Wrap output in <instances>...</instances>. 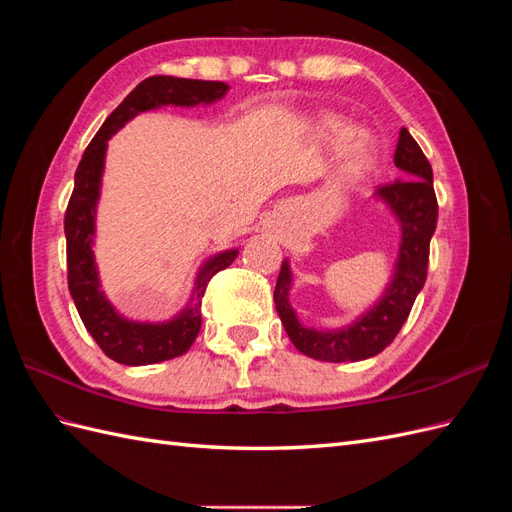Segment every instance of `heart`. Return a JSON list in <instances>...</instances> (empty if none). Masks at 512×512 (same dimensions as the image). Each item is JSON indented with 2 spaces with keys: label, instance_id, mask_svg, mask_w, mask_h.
I'll return each mask as SVG.
<instances>
[{
  "label": "heart",
  "instance_id": "b5f03b06",
  "mask_svg": "<svg viewBox=\"0 0 512 512\" xmlns=\"http://www.w3.org/2000/svg\"><path fill=\"white\" fill-rule=\"evenodd\" d=\"M320 132L329 141H343L348 136V126L337 117H324L320 121ZM371 156H374V149H371L369 141L363 136H350L342 147V160L350 173H363V170L371 164Z\"/></svg>",
  "mask_w": 512,
  "mask_h": 512
}]
</instances>
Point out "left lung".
<instances>
[{
  "label": "left lung",
  "instance_id": "left-lung-1",
  "mask_svg": "<svg viewBox=\"0 0 512 512\" xmlns=\"http://www.w3.org/2000/svg\"><path fill=\"white\" fill-rule=\"evenodd\" d=\"M395 166L404 173V179L378 185L374 198L389 207L399 222V254L382 297L365 314L342 329L305 327L290 305V260L282 262L273 301L290 342L305 356L329 363L363 361L376 356L404 327L416 294L425 286L429 241L438 224V200L433 192L431 164L406 128L399 130Z\"/></svg>",
  "mask_w": 512,
  "mask_h": 512
}]
</instances>
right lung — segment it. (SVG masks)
Masks as SVG:
<instances>
[{"label":"right lung","mask_w":512,"mask_h":512,"mask_svg":"<svg viewBox=\"0 0 512 512\" xmlns=\"http://www.w3.org/2000/svg\"><path fill=\"white\" fill-rule=\"evenodd\" d=\"M228 89L230 87L222 81L149 76L143 83H138L126 100L106 117L74 173V190L64 220L68 243V288L89 335L96 339V344L108 359L121 365L136 367L162 363L188 352L200 331V299H203L207 284L215 273L232 265L239 250L230 247V250L209 256L200 265L190 301L173 318L162 322H141L119 314L102 290L94 254L96 213L108 138L117 134L138 113L170 104L185 108L213 104L222 100Z\"/></svg>","instance_id":"add662e5"}]
</instances>
